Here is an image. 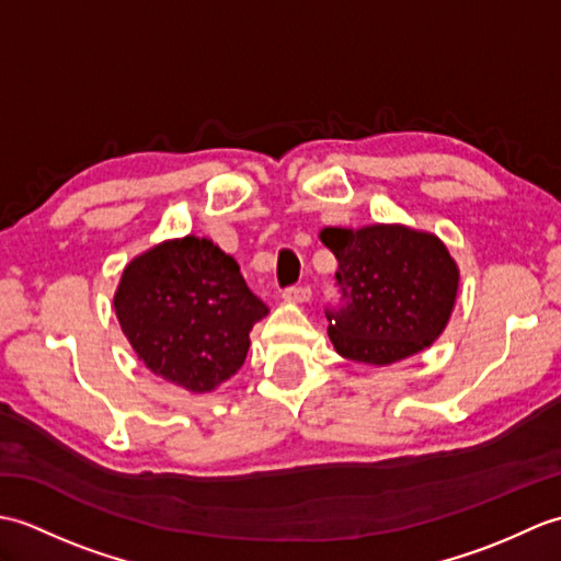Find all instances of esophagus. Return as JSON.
Instances as JSON below:
<instances>
[{
  "label": "esophagus",
  "instance_id": "esophagus-1",
  "mask_svg": "<svg viewBox=\"0 0 561 561\" xmlns=\"http://www.w3.org/2000/svg\"><path fill=\"white\" fill-rule=\"evenodd\" d=\"M311 287H287L282 291V299L284 301H294V304H304V301H311Z\"/></svg>",
  "mask_w": 561,
  "mask_h": 561
}]
</instances>
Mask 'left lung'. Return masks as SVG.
<instances>
[{
	"mask_svg": "<svg viewBox=\"0 0 561 561\" xmlns=\"http://www.w3.org/2000/svg\"><path fill=\"white\" fill-rule=\"evenodd\" d=\"M337 257V301L325 306L328 335L352 362L392 364L444 332L458 291V267L432 233L404 226L325 229Z\"/></svg>",
	"mask_w": 561,
	"mask_h": 561,
	"instance_id": "1",
	"label": "left lung"
}]
</instances>
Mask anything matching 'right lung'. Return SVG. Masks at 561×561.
<instances>
[{
    "label": "right lung",
    "mask_w": 561,
    "mask_h": 561,
    "mask_svg": "<svg viewBox=\"0 0 561 561\" xmlns=\"http://www.w3.org/2000/svg\"><path fill=\"white\" fill-rule=\"evenodd\" d=\"M115 313L153 374L207 392L243 366L250 330L270 308L248 289L231 255L187 236L129 262Z\"/></svg>",
    "instance_id": "obj_1"
}]
</instances>
